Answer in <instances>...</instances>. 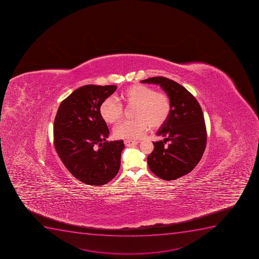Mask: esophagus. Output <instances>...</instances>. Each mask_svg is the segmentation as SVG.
<instances>
[{
    "label": "esophagus",
    "mask_w": 259,
    "mask_h": 259,
    "mask_svg": "<svg viewBox=\"0 0 259 259\" xmlns=\"http://www.w3.org/2000/svg\"><path fill=\"white\" fill-rule=\"evenodd\" d=\"M139 141H135V140H125L124 144L125 146H131V145H135L139 144Z\"/></svg>",
    "instance_id": "esophagus-1"
}]
</instances>
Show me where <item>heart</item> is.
Instances as JSON below:
<instances>
[{"label": "heart", "instance_id": "heart-1", "mask_svg": "<svg viewBox=\"0 0 259 259\" xmlns=\"http://www.w3.org/2000/svg\"><path fill=\"white\" fill-rule=\"evenodd\" d=\"M120 104L107 98L100 105V114L108 124H115L121 119L122 105L135 106V120L120 122L114 129L118 139H136L143 136L149 127L159 129L164 125L171 112L169 96L163 92H155L153 88L144 84H133L120 92Z\"/></svg>", "mask_w": 259, "mask_h": 259}]
</instances>
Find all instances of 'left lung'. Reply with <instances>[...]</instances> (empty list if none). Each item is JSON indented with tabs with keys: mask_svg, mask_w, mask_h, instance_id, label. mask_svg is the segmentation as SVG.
<instances>
[{
	"mask_svg": "<svg viewBox=\"0 0 259 259\" xmlns=\"http://www.w3.org/2000/svg\"><path fill=\"white\" fill-rule=\"evenodd\" d=\"M141 82L159 85L171 102L170 115L157 133L164 139L153 143L154 150L147 159L154 175L173 181L192 171L204 152L207 132L202 108L188 90L173 80L154 77ZM166 141L170 143L165 147Z\"/></svg>",
	"mask_w": 259,
	"mask_h": 259,
	"instance_id": "1",
	"label": "left lung"
}]
</instances>
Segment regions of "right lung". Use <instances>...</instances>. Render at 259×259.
Here are the masks:
<instances>
[{
    "label": "right lung",
    "mask_w": 259,
    "mask_h": 259,
    "mask_svg": "<svg viewBox=\"0 0 259 259\" xmlns=\"http://www.w3.org/2000/svg\"><path fill=\"white\" fill-rule=\"evenodd\" d=\"M115 85H85L60 105L54 120V145L60 159L80 182L102 186L120 166L122 140L107 142L109 129L100 105L116 90Z\"/></svg>",
    "instance_id": "obj_1"
}]
</instances>
